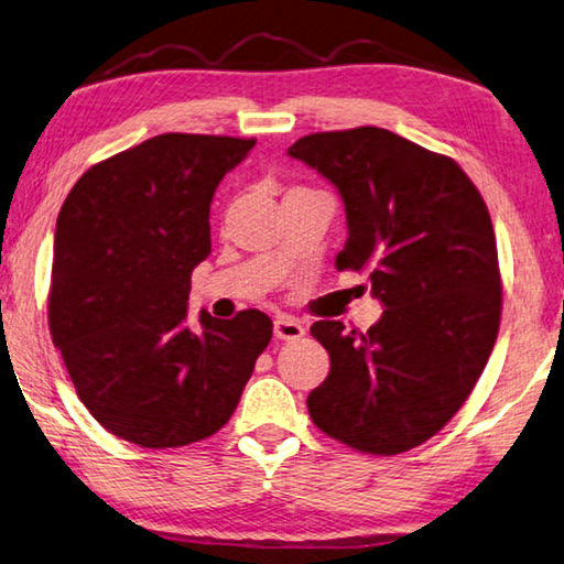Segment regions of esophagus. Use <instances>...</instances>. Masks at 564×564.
Returning <instances> with one entry per match:
<instances>
[{"instance_id": "esophagus-1", "label": "esophagus", "mask_w": 564, "mask_h": 564, "mask_svg": "<svg viewBox=\"0 0 564 564\" xmlns=\"http://www.w3.org/2000/svg\"><path fill=\"white\" fill-rule=\"evenodd\" d=\"M305 335V327L291 315H275L273 321V337L275 340H299Z\"/></svg>"}]
</instances>
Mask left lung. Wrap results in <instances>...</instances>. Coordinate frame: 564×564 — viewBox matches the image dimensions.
<instances>
[{
	"label": "left lung",
	"mask_w": 564,
	"mask_h": 564,
	"mask_svg": "<svg viewBox=\"0 0 564 564\" xmlns=\"http://www.w3.org/2000/svg\"><path fill=\"white\" fill-rule=\"evenodd\" d=\"M340 192V271H360L384 313L367 333L317 321L330 355L308 412L365 454H402L446 426L496 345L500 273L486 202L452 158L384 128L315 132L289 148Z\"/></svg>",
	"instance_id": "left-lung-1"
}]
</instances>
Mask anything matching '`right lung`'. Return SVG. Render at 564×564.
I'll return each mask as SVG.
<instances>
[{
  "label": "right lung",
  "instance_id": "1",
  "mask_svg": "<svg viewBox=\"0 0 564 564\" xmlns=\"http://www.w3.org/2000/svg\"><path fill=\"white\" fill-rule=\"evenodd\" d=\"M256 140L165 132L90 167L58 212L48 327L100 426L130 444L202 442L229 422L271 343L261 311L187 323L219 182Z\"/></svg>",
  "mask_w": 564,
  "mask_h": 564
}]
</instances>
